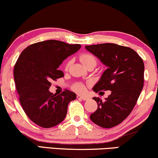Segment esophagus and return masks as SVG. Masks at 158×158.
Here are the masks:
<instances>
[{
	"label": "esophagus",
	"instance_id": "34e87169",
	"mask_svg": "<svg viewBox=\"0 0 158 158\" xmlns=\"http://www.w3.org/2000/svg\"><path fill=\"white\" fill-rule=\"evenodd\" d=\"M77 98H79V99H82L84 101H87L89 99V98L87 97V96H80V95H78Z\"/></svg>",
	"mask_w": 158,
	"mask_h": 158
}]
</instances>
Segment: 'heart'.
<instances>
[{"mask_svg":"<svg viewBox=\"0 0 158 158\" xmlns=\"http://www.w3.org/2000/svg\"><path fill=\"white\" fill-rule=\"evenodd\" d=\"M80 60L84 65H87V64L90 63V62H94V63L96 64V58L95 57L94 55L90 54H83L81 55L80 56ZM71 64V61L68 62L67 63V65H66V68H68V67ZM73 90L76 91V92L79 93V94H83V93L85 91V86L84 85L81 84V83H77L73 86Z\"/></svg>","mask_w":158,"mask_h":158,"instance_id":"heart-1","label":"heart"}]
</instances>
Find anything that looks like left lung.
Returning a JSON list of instances; mask_svg holds the SVG:
<instances>
[{
  "instance_id": "left-lung-1",
  "label": "left lung",
  "mask_w": 158,
  "mask_h": 158,
  "mask_svg": "<svg viewBox=\"0 0 158 158\" xmlns=\"http://www.w3.org/2000/svg\"><path fill=\"white\" fill-rule=\"evenodd\" d=\"M85 48L107 68L93 90L111 91L104 102L93 98L98 107L90 118L103 128H111L130 115L138 101L143 87V60L133 49L114 43L86 45Z\"/></svg>"
}]
</instances>
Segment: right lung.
Here are the masks:
<instances>
[{"label":"right lung","instance_id":"add662e5","mask_svg":"<svg viewBox=\"0 0 158 158\" xmlns=\"http://www.w3.org/2000/svg\"><path fill=\"white\" fill-rule=\"evenodd\" d=\"M80 48L79 44L50 40L29 45L18 59L14 77L19 99L27 116L40 127L50 128L62 122L69 102L77 98L68 90L54 95L48 89L51 81L64 77L59 66Z\"/></svg>","mask_w":158,"mask_h":158}]
</instances>
